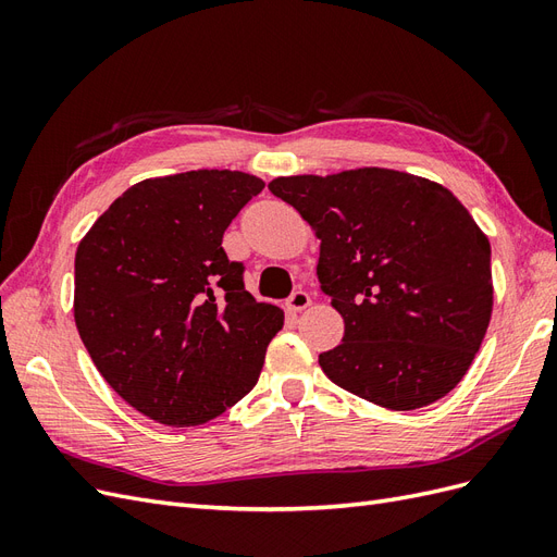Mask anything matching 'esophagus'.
<instances>
[{
	"label": "esophagus",
	"mask_w": 557,
	"mask_h": 557,
	"mask_svg": "<svg viewBox=\"0 0 557 557\" xmlns=\"http://www.w3.org/2000/svg\"><path fill=\"white\" fill-rule=\"evenodd\" d=\"M309 305H311V297H309V293H305V290H295V293L288 297V301H285V307H288L290 311H305Z\"/></svg>",
	"instance_id": "1"
}]
</instances>
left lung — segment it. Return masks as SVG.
I'll use <instances>...</instances> for the list:
<instances>
[{"label": "left lung", "mask_w": 557, "mask_h": 557, "mask_svg": "<svg viewBox=\"0 0 557 557\" xmlns=\"http://www.w3.org/2000/svg\"><path fill=\"white\" fill-rule=\"evenodd\" d=\"M269 190L320 239L318 281L344 318L325 376L393 411L462 381L493 313L491 242L444 185L362 166L278 176Z\"/></svg>", "instance_id": "obj_1"}]
</instances>
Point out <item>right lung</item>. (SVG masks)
Wrapping results in <instances>:
<instances>
[{
  "label": "right lung",
  "instance_id": "obj_1",
  "mask_svg": "<svg viewBox=\"0 0 557 557\" xmlns=\"http://www.w3.org/2000/svg\"><path fill=\"white\" fill-rule=\"evenodd\" d=\"M264 181L197 170L134 183L76 248L74 320L129 407L190 428L252 391L283 311L244 288L223 234Z\"/></svg>",
  "mask_w": 557,
  "mask_h": 557
}]
</instances>
